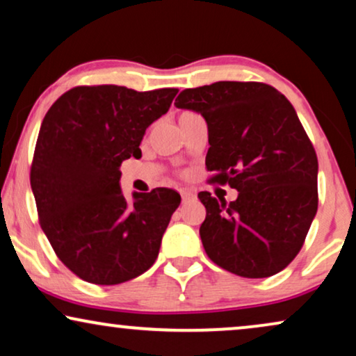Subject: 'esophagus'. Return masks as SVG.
<instances>
[{
	"label": "esophagus",
	"instance_id": "1",
	"mask_svg": "<svg viewBox=\"0 0 356 356\" xmlns=\"http://www.w3.org/2000/svg\"><path fill=\"white\" fill-rule=\"evenodd\" d=\"M179 194H181V199L183 202H188L191 201V199L194 197V194L191 191H188V189H179Z\"/></svg>",
	"mask_w": 356,
	"mask_h": 356
}]
</instances>
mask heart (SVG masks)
I'll list each match as a JSON object with an SVG mask.
<instances>
[{"label":"heart","mask_w":356,"mask_h":356,"mask_svg":"<svg viewBox=\"0 0 356 356\" xmlns=\"http://www.w3.org/2000/svg\"><path fill=\"white\" fill-rule=\"evenodd\" d=\"M188 113H191V111H183V113H181V116H183V115H188Z\"/></svg>","instance_id":"1"}]
</instances>
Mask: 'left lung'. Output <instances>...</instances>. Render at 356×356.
Segmentation results:
<instances>
[{"mask_svg":"<svg viewBox=\"0 0 356 356\" xmlns=\"http://www.w3.org/2000/svg\"><path fill=\"white\" fill-rule=\"evenodd\" d=\"M175 105L206 120L209 181L238 191L230 204L197 194L207 256L248 279L284 270L318 211V157L293 105L272 86L235 81L184 89Z\"/></svg>","mask_w":356,"mask_h":356,"instance_id":"8db88e82","label":"left lung"}]
</instances>
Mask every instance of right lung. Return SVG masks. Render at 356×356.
Returning a JSON list of instances; mask_svg holds the SVG:
<instances>
[{"label":"right lung","mask_w":356,"mask_h":356,"mask_svg":"<svg viewBox=\"0 0 356 356\" xmlns=\"http://www.w3.org/2000/svg\"><path fill=\"white\" fill-rule=\"evenodd\" d=\"M178 89L138 92L79 86L47 111L31 167L38 220L60 261L79 279L116 285L144 274L179 194L168 188H120L121 162L140 157L145 129L165 115Z\"/></svg>","instance_id":"right-lung-1"}]
</instances>
